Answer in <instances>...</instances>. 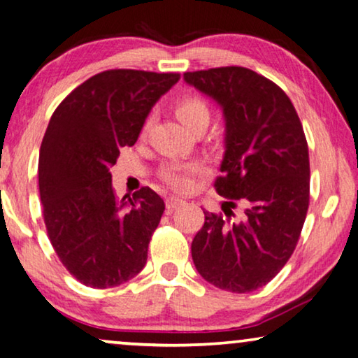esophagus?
<instances>
[{
	"label": "esophagus",
	"instance_id": "1",
	"mask_svg": "<svg viewBox=\"0 0 358 358\" xmlns=\"http://www.w3.org/2000/svg\"><path fill=\"white\" fill-rule=\"evenodd\" d=\"M181 204H185V199L177 198V196H170V198L165 199V206H167L169 209H177Z\"/></svg>",
	"mask_w": 358,
	"mask_h": 358
}]
</instances>
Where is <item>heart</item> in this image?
<instances>
[{
    "label": "heart",
    "mask_w": 358,
    "mask_h": 358,
    "mask_svg": "<svg viewBox=\"0 0 358 358\" xmlns=\"http://www.w3.org/2000/svg\"><path fill=\"white\" fill-rule=\"evenodd\" d=\"M177 115L186 127H191L201 118H209V108L194 95H185L177 102ZM203 165L198 162H172L162 169V177L175 189L186 191L193 186L194 177L203 173Z\"/></svg>",
    "instance_id": "b5f03b06"
}]
</instances>
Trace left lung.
Segmentation results:
<instances>
[{
	"label": "left lung",
	"mask_w": 358,
	"mask_h": 358,
	"mask_svg": "<svg viewBox=\"0 0 358 358\" xmlns=\"http://www.w3.org/2000/svg\"><path fill=\"white\" fill-rule=\"evenodd\" d=\"M186 84L222 108L225 152L215 189L243 204V217L204 210L191 243L198 273L209 284L246 294L284 268L300 238L310 203V159L290 99L273 80L241 66L185 73Z\"/></svg>",
	"instance_id": "1"
}]
</instances>
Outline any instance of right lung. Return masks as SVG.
<instances>
[{"label":"right lung","instance_id":"add662e5","mask_svg":"<svg viewBox=\"0 0 358 358\" xmlns=\"http://www.w3.org/2000/svg\"><path fill=\"white\" fill-rule=\"evenodd\" d=\"M178 79L177 73L110 69L74 89L50 118L38 155L43 220L59 261L80 284L117 287L145 266L164 199L144 186L133 199L118 201L110 169Z\"/></svg>","mask_w":358,"mask_h":358}]
</instances>
